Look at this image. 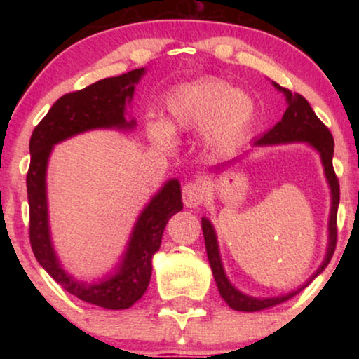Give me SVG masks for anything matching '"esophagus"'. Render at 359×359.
<instances>
[{"label": "esophagus", "instance_id": "esophagus-1", "mask_svg": "<svg viewBox=\"0 0 359 359\" xmlns=\"http://www.w3.org/2000/svg\"><path fill=\"white\" fill-rule=\"evenodd\" d=\"M205 189L199 181H188L183 186V203L186 208L194 209L204 203Z\"/></svg>", "mask_w": 359, "mask_h": 359}]
</instances>
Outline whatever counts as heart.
Instances as JSON below:
<instances>
[{"instance_id": "heart-1", "label": "heart", "mask_w": 359, "mask_h": 359, "mask_svg": "<svg viewBox=\"0 0 359 359\" xmlns=\"http://www.w3.org/2000/svg\"><path fill=\"white\" fill-rule=\"evenodd\" d=\"M166 122H149V134L161 145L170 144L171 132L194 130L204 126V137L215 147L238 139L255 116V102L230 83L219 78L188 83L165 97Z\"/></svg>"}]
</instances>
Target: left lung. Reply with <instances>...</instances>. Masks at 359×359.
<instances>
[{
  "instance_id": "obj_1",
  "label": "left lung",
  "mask_w": 359,
  "mask_h": 359,
  "mask_svg": "<svg viewBox=\"0 0 359 359\" xmlns=\"http://www.w3.org/2000/svg\"><path fill=\"white\" fill-rule=\"evenodd\" d=\"M274 88L284 93L287 101V109L284 112L283 119L273 127L271 130H268L266 134H263L259 139L253 142V145L262 147V145H274V144H287V142H307L309 145H312L318 154H320L323 171H325L328 186L332 191V209H330V220H328V248H327V257L320 264V268L312 274V278L309 279L306 284H302L301 287L296 291L286 294V296L279 297H268V299H257L250 297L247 294H242L237 291L230 281L225 276L222 262H220L219 255V245L217 237H215V230L212 224L209 222V219L203 217L201 220V227H203L204 233V242H205V252H208V258L210 263V269H212L215 284H217L219 294L222 296L225 302L235 311L240 312H257L263 311V309L278 306V304L286 302L287 299H291L302 291L309 283L313 281L318 274H320L330 259L333 257L337 247V212H338V203H340V183L333 170V137L332 132L328 130V127L316 116V112L312 111L311 104L307 100L297 93H291L286 88L279 86L278 83H273Z\"/></svg>"
}]
</instances>
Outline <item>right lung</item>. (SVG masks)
I'll list each match as a JSON object with an SVG mask.
<instances>
[{"label":"right lung","instance_id":"1","mask_svg":"<svg viewBox=\"0 0 359 359\" xmlns=\"http://www.w3.org/2000/svg\"><path fill=\"white\" fill-rule=\"evenodd\" d=\"M135 68L124 75L104 78L93 85L63 95L39 122L29 142L31 165L27 171L29 240L34 257L60 286L81 301L121 311L144 296L151 276V258L158 252L170 217L183 209L178 180H170L137 219L117 271L100 283H80L60 266L50 242L47 215L46 173L53 145L91 129H130L126 121V102L134 96L135 83L144 75Z\"/></svg>","mask_w":359,"mask_h":359}]
</instances>
